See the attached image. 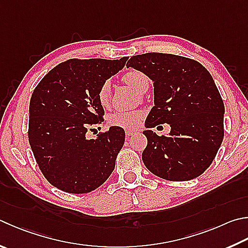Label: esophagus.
Here are the masks:
<instances>
[{
  "mask_svg": "<svg viewBox=\"0 0 248 248\" xmlns=\"http://www.w3.org/2000/svg\"><path fill=\"white\" fill-rule=\"evenodd\" d=\"M136 132V130H133V129H127L125 130V136H127V138H129L130 136H132V134Z\"/></svg>",
  "mask_w": 248,
  "mask_h": 248,
  "instance_id": "1",
  "label": "esophagus"
}]
</instances>
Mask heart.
I'll return each mask as SVG.
<instances>
[{
    "instance_id": "obj_1",
    "label": "heart",
    "mask_w": 248,
    "mask_h": 248,
    "mask_svg": "<svg viewBox=\"0 0 248 248\" xmlns=\"http://www.w3.org/2000/svg\"><path fill=\"white\" fill-rule=\"evenodd\" d=\"M121 81L131 87L139 94H144L150 87V78L148 76L138 69H130L121 76ZM97 102L102 107H107L110 102V87L109 83L104 82L101 84L96 93ZM143 112L141 110L130 111H116L108 117V124L112 127L123 129H133L141 123Z\"/></svg>"
}]
</instances>
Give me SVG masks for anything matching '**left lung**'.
<instances>
[{
    "label": "left lung",
    "instance_id": "1",
    "mask_svg": "<svg viewBox=\"0 0 248 248\" xmlns=\"http://www.w3.org/2000/svg\"><path fill=\"white\" fill-rule=\"evenodd\" d=\"M127 66L154 82L155 106L146 128L171 127L168 137L143 132L147 139L144 165L168 181L197 178L213 163L224 136L223 101L209 71L191 58L165 53L132 56Z\"/></svg>",
    "mask_w": 248,
    "mask_h": 248
}]
</instances>
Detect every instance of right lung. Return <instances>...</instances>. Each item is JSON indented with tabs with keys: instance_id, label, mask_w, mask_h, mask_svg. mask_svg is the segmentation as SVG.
I'll list each match as a JSON object with an SVG mask.
<instances>
[{
	"instance_id": "obj_1",
	"label": "right lung",
	"mask_w": 248,
	"mask_h": 248,
	"mask_svg": "<svg viewBox=\"0 0 248 248\" xmlns=\"http://www.w3.org/2000/svg\"><path fill=\"white\" fill-rule=\"evenodd\" d=\"M128 57L62 62L33 90L29 105L28 139L47 181L60 190L83 194L109 178L124 143V130L110 127L85 138L104 121L96 93L102 83L124 68Z\"/></svg>"
}]
</instances>
